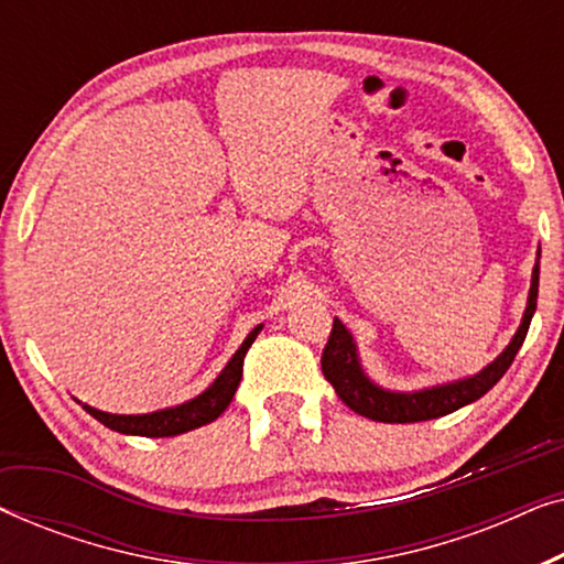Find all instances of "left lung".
<instances>
[{
    "instance_id": "obj_1",
    "label": "left lung",
    "mask_w": 564,
    "mask_h": 564,
    "mask_svg": "<svg viewBox=\"0 0 564 564\" xmlns=\"http://www.w3.org/2000/svg\"><path fill=\"white\" fill-rule=\"evenodd\" d=\"M539 257L542 249L536 251V264L531 272V288L527 311H523L521 326L516 330L511 341L488 367H482L477 375L462 377V380L444 382V384H431L423 390H388L375 380H369L359 359L357 341H354L351 330L344 326L341 321L334 318V330H330L326 349H323L321 367L326 380L334 384L336 395L351 408L354 413L365 415V419L382 421V423H415V421H431L438 415L454 413L459 408H465L475 400H480L500 377L506 375V369L511 367L516 354H519L523 338H527L529 323L534 318L536 311V295H539Z\"/></svg>"
}]
</instances>
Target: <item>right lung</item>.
<instances>
[{
	"instance_id": "add662e5",
	"label": "right lung",
	"mask_w": 564,
	"mask_h": 564,
	"mask_svg": "<svg viewBox=\"0 0 564 564\" xmlns=\"http://www.w3.org/2000/svg\"><path fill=\"white\" fill-rule=\"evenodd\" d=\"M261 328L264 326H257L249 336L243 338V344L238 346V351L228 359V365L223 367V372L215 377L210 388L199 392L197 398L184 400V403L172 405V408H161V411L135 413V415L105 413L82 403L84 411L95 415V419L99 423H105L107 429L118 431V434H128V436H149V438L180 436V434H187L192 429L205 426V423L218 419V415L230 405V400H234L238 382H241V375H243V357L246 351H249V346L253 344V338L259 336Z\"/></svg>"
}]
</instances>
